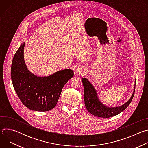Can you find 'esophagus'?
Wrapping results in <instances>:
<instances>
[{
  "instance_id": "1",
  "label": "esophagus",
  "mask_w": 148,
  "mask_h": 148,
  "mask_svg": "<svg viewBox=\"0 0 148 148\" xmlns=\"http://www.w3.org/2000/svg\"><path fill=\"white\" fill-rule=\"evenodd\" d=\"M78 72H79V73H80V71H79V70H78Z\"/></svg>"
}]
</instances>
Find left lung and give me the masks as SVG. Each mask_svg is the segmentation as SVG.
<instances>
[{
  "label": "left lung",
  "mask_w": 148,
  "mask_h": 148,
  "mask_svg": "<svg viewBox=\"0 0 148 148\" xmlns=\"http://www.w3.org/2000/svg\"><path fill=\"white\" fill-rule=\"evenodd\" d=\"M84 86V96L85 106L87 111L94 116L101 118H110L117 115L123 111L131 103L135 94V84L131 98L119 107H109L105 106L99 99L95 89L91 83L86 78H82Z\"/></svg>",
  "instance_id": "8db88e82"
}]
</instances>
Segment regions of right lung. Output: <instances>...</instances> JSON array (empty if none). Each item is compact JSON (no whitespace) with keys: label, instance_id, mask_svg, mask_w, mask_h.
Segmentation results:
<instances>
[{"label":"right lung","instance_id":"obj_1","mask_svg":"<svg viewBox=\"0 0 148 148\" xmlns=\"http://www.w3.org/2000/svg\"><path fill=\"white\" fill-rule=\"evenodd\" d=\"M25 42L21 44L12 63L14 89L23 105L32 111H48L56 105L62 89L74 76L71 69L60 70L47 77H37L27 69L24 60Z\"/></svg>","mask_w":148,"mask_h":148}]
</instances>
